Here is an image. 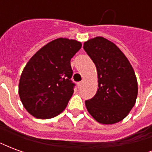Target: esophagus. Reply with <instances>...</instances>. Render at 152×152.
<instances>
[{
  "instance_id": "34e87169",
  "label": "esophagus",
  "mask_w": 152,
  "mask_h": 152,
  "mask_svg": "<svg viewBox=\"0 0 152 152\" xmlns=\"http://www.w3.org/2000/svg\"><path fill=\"white\" fill-rule=\"evenodd\" d=\"M84 83H85V81H84V80H81V81H80V82L77 84V86H78V88H81L83 85H84Z\"/></svg>"
}]
</instances>
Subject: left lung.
Returning a JSON list of instances; mask_svg holds the SVG:
<instances>
[{
    "label": "left lung",
    "mask_w": 152,
    "mask_h": 152,
    "mask_svg": "<svg viewBox=\"0 0 152 152\" xmlns=\"http://www.w3.org/2000/svg\"><path fill=\"white\" fill-rule=\"evenodd\" d=\"M83 48L95 64L99 83L94 97L86 101V108L100 124L120 122L127 116L137 99L134 69L122 51L102 37L87 40Z\"/></svg>",
    "instance_id": "obj_1"
}]
</instances>
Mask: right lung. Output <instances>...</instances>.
Wrapping results in <instances>:
<instances>
[{
  "label": "right lung",
  "instance_id": "1",
  "mask_svg": "<svg viewBox=\"0 0 152 152\" xmlns=\"http://www.w3.org/2000/svg\"><path fill=\"white\" fill-rule=\"evenodd\" d=\"M76 40L58 38L31 57L20 76L18 94L25 109L38 119L55 117L74 92L71 59L81 48Z\"/></svg>",
  "mask_w": 152,
  "mask_h": 152
}]
</instances>
